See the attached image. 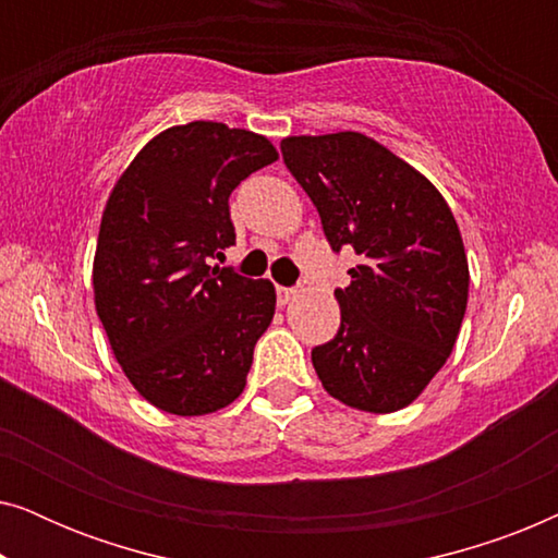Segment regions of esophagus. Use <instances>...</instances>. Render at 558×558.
Instances as JSON below:
<instances>
[{
  "label": "esophagus",
  "instance_id": "34e87169",
  "mask_svg": "<svg viewBox=\"0 0 558 558\" xmlns=\"http://www.w3.org/2000/svg\"><path fill=\"white\" fill-rule=\"evenodd\" d=\"M294 294H296L294 287H277V302L279 304H289L294 300Z\"/></svg>",
  "mask_w": 558,
  "mask_h": 558
}]
</instances>
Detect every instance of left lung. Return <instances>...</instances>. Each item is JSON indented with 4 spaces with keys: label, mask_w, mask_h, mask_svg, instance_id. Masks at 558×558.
<instances>
[{
    "label": "left lung",
    "mask_w": 558,
    "mask_h": 558,
    "mask_svg": "<svg viewBox=\"0 0 558 558\" xmlns=\"http://www.w3.org/2000/svg\"><path fill=\"white\" fill-rule=\"evenodd\" d=\"M281 157L323 220L332 251L361 264L335 289L340 330L312 348L325 391L391 414L429 386L452 353L468 310L462 235L437 187L371 136H287Z\"/></svg>",
    "instance_id": "obj_1"
}]
</instances>
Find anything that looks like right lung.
Listing matches in <instances>:
<instances>
[{
    "mask_svg": "<svg viewBox=\"0 0 558 558\" xmlns=\"http://www.w3.org/2000/svg\"><path fill=\"white\" fill-rule=\"evenodd\" d=\"M277 157L262 134L190 121L157 134L111 190L96 312L121 371L167 414H210L246 388L277 292L210 264L235 243L228 197Z\"/></svg>",
    "mask_w": 558,
    "mask_h": 558,
    "instance_id": "obj_1",
    "label": "right lung"
}]
</instances>
